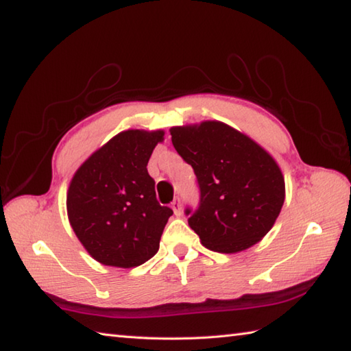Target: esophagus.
I'll return each mask as SVG.
<instances>
[{
  "instance_id": "1",
  "label": "esophagus",
  "mask_w": 351,
  "mask_h": 351,
  "mask_svg": "<svg viewBox=\"0 0 351 351\" xmlns=\"http://www.w3.org/2000/svg\"><path fill=\"white\" fill-rule=\"evenodd\" d=\"M171 210H173L176 217H180V215L182 214V205H181L180 199H175L173 202H171Z\"/></svg>"
}]
</instances>
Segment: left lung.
Returning a JSON list of instances; mask_svg holds the SVG:
<instances>
[{"instance_id":"8db88e82","label":"left lung","mask_w":351,"mask_h":351,"mask_svg":"<svg viewBox=\"0 0 351 351\" xmlns=\"http://www.w3.org/2000/svg\"><path fill=\"white\" fill-rule=\"evenodd\" d=\"M170 134L176 152L195 170L199 204L185 208V215L205 247L235 253L258 243L285 200V181L276 161L221 122L175 126Z\"/></svg>"}]
</instances>
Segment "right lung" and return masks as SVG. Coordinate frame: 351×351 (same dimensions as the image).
Segmentation results:
<instances>
[{"mask_svg": "<svg viewBox=\"0 0 351 351\" xmlns=\"http://www.w3.org/2000/svg\"><path fill=\"white\" fill-rule=\"evenodd\" d=\"M162 136L140 130L117 134L72 178L66 200L71 226L104 265L137 267L158 252L173 211L156 200L146 166Z\"/></svg>", "mask_w": 351, "mask_h": 351, "instance_id": "1", "label": "right lung"}]
</instances>
